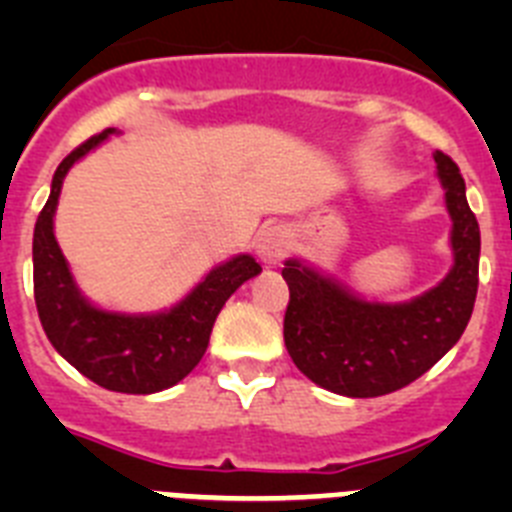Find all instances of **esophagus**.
Wrapping results in <instances>:
<instances>
[{
	"mask_svg": "<svg viewBox=\"0 0 512 512\" xmlns=\"http://www.w3.org/2000/svg\"><path fill=\"white\" fill-rule=\"evenodd\" d=\"M289 248V235L287 230L279 228V225H271V228H261L256 235V253L264 264H279L284 259V253Z\"/></svg>",
	"mask_w": 512,
	"mask_h": 512,
	"instance_id": "34e87169",
	"label": "esophagus"
}]
</instances>
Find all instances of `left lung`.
<instances>
[{
    "label": "left lung",
    "mask_w": 512,
    "mask_h": 512,
    "mask_svg": "<svg viewBox=\"0 0 512 512\" xmlns=\"http://www.w3.org/2000/svg\"><path fill=\"white\" fill-rule=\"evenodd\" d=\"M454 220V269L438 287L402 305L366 302L289 259L284 346L307 379L346 397H379L423 377L461 338L479 284V225L459 166L436 151Z\"/></svg>",
    "instance_id": "1"
}]
</instances>
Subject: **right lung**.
Returning <instances> with one entry per match:
<instances>
[{
  "mask_svg": "<svg viewBox=\"0 0 512 512\" xmlns=\"http://www.w3.org/2000/svg\"><path fill=\"white\" fill-rule=\"evenodd\" d=\"M110 133L115 128L84 140L53 174L51 197L40 210L33 235L35 305L48 341L84 377L104 390L151 395L182 382L200 364L217 312L261 266L246 253L235 256L212 269L179 305L158 315H120L89 305L56 243L53 215L66 171Z\"/></svg>",
  "mask_w": 512,
  "mask_h": 512,
  "instance_id": "1",
  "label": "right lung"
}]
</instances>
